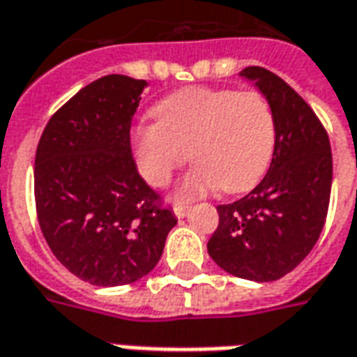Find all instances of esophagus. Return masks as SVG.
Here are the masks:
<instances>
[{
    "instance_id": "34e87169",
    "label": "esophagus",
    "mask_w": 357,
    "mask_h": 357,
    "mask_svg": "<svg viewBox=\"0 0 357 357\" xmlns=\"http://www.w3.org/2000/svg\"><path fill=\"white\" fill-rule=\"evenodd\" d=\"M173 211H174V215L178 217V219H183V217H186V213H188V207L176 204V206L173 207Z\"/></svg>"
}]
</instances>
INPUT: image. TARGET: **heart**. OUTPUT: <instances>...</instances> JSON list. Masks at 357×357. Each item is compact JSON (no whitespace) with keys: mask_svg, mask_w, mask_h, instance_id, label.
<instances>
[{"mask_svg":"<svg viewBox=\"0 0 357 357\" xmlns=\"http://www.w3.org/2000/svg\"><path fill=\"white\" fill-rule=\"evenodd\" d=\"M151 115L153 125L134 128V159L144 178L161 188L190 155L196 165L176 184L178 199L217 188L246 192L271 163L275 117L261 93L186 88L161 100Z\"/></svg>","mask_w":357,"mask_h":357,"instance_id":"1","label":"heart"}]
</instances>
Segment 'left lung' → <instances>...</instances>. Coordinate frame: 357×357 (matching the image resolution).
<instances>
[{"mask_svg": "<svg viewBox=\"0 0 357 357\" xmlns=\"http://www.w3.org/2000/svg\"><path fill=\"white\" fill-rule=\"evenodd\" d=\"M275 117V150L264 181L244 198L217 207L207 242L215 264L234 277L269 282L312 252L327 219L333 153L325 126L302 96L264 67H246Z\"/></svg>", "mask_w": 357, "mask_h": 357, "instance_id": "left-lung-1", "label": "left lung"}]
</instances>
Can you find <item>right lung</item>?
Segmentation results:
<instances>
[{"instance_id":"1","label":"right lung","mask_w":357,"mask_h":357,"mask_svg":"<svg viewBox=\"0 0 357 357\" xmlns=\"http://www.w3.org/2000/svg\"><path fill=\"white\" fill-rule=\"evenodd\" d=\"M146 80L107 75L53 113L38 142L34 198L47 246L73 275L121 287L158 265L171 209L138 174L130 125Z\"/></svg>"}]
</instances>
